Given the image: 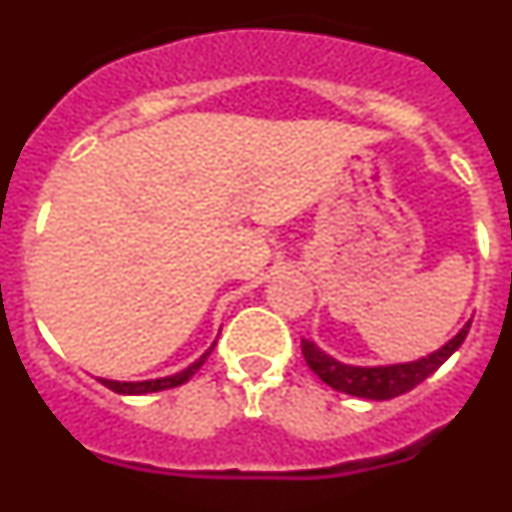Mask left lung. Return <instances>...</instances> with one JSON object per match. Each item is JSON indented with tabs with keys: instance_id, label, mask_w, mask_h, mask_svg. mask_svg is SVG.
I'll list each match as a JSON object with an SVG mask.
<instances>
[{
	"instance_id": "1",
	"label": "left lung",
	"mask_w": 512,
	"mask_h": 512,
	"mask_svg": "<svg viewBox=\"0 0 512 512\" xmlns=\"http://www.w3.org/2000/svg\"><path fill=\"white\" fill-rule=\"evenodd\" d=\"M469 320L464 328L451 338L446 346H441L433 354L423 356L418 361H408V364H390V366H351L341 364L333 356H328L325 351H320L318 346L307 338H302V356H305L307 366L312 372L318 374L328 387L343 392V395L364 397V400H392L397 395H405L413 387H418L423 379L431 377L443 361L454 354L456 348L464 343L469 333Z\"/></svg>"
}]
</instances>
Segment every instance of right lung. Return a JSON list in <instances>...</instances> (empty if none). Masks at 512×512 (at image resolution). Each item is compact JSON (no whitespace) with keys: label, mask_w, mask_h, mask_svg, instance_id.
<instances>
[{"label":"right lung","mask_w":512,"mask_h":512,"mask_svg":"<svg viewBox=\"0 0 512 512\" xmlns=\"http://www.w3.org/2000/svg\"><path fill=\"white\" fill-rule=\"evenodd\" d=\"M215 343H212V346L207 348L205 354H202L200 359L194 361V364H189L187 369H182V372H179V374H171V377L146 379V382H117V379H102V377H99V382H102L104 387H110L112 392H117V395H148V392L171 390V387H179V384L189 382V379H192L194 374H197V369H200V366L205 364L207 356H210V351H212V348H215Z\"/></svg>","instance_id":"obj_1"}]
</instances>
